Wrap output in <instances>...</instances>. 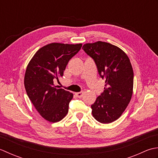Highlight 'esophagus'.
I'll return each instance as SVG.
<instances>
[{"instance_id":"1","label":"esophagus","mask_w":158,"mask_h":158,"mask_svg":"<svg viewBox=\"0 0 158 158\" xmlns=\"http://www.w3.org/2000/svg\"><path fill=\"white\" fill-rule=\"evenodd\" d=\"M83 95V92L81 91V92H78V93H76V95L77 96L78 98H82V96Z\"/></svg>"}]
</instances>
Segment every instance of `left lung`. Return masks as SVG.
Segmentation results:
<instances>
[{"label": "left lung", "instance_id": "1", "mask_svg": "<svg viewBox=\"0 0 158 158\" xmlns=\"http://www.w3.org/2000/svg\"><path fill=\"white\" fill-rule=\"evenodd\" d=\"M82 49L106 80L104 92L91 105L93 116L102 123H112L121 117L132 95L134 72L130 60L123 50L109 43L86 44Z\"/></svg>", "mask_w": 158, "mask_h": 158}]
</instances>
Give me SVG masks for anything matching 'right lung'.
Segmentation results:
<instances>
[{"label":"right lung","instance_id":"1","mask_svg":"<svg viewBox=\"0 0 158 158\" xmlns=\"http://www.w3.org/2000/svg\"><path fill=\"white\" fill-rule=\"evenodd\" d=\"M82 44L52 43L40 48L28 63L24 76V86L35 108L45 119L55 123L68 112L72 93L56 88L69 60L81 49Z\"/></svg>","mask_w":158,"mask_h":158}]
</instances>
